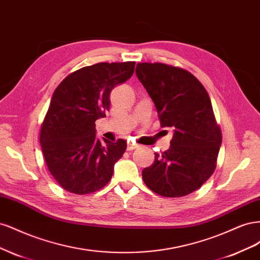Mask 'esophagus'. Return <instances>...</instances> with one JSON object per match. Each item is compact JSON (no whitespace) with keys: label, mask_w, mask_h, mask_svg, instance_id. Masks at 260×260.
Segmentation results:
<instances>
[{"label":"esophagus","mask_w":260,"mask_h":260,"mask_svg":"<svg viewBox=\"0 0 260 260\" xmlns=\"http://www.w3.org/2000/svg\"><path fill=\"white\" fill-rule=\"evenodd\" d=\"M138 147H139V145H138V144H135V143L129 142V143L127 144V149H128V151H133V149H136V148H138Z\"/></svg>","instance_id":"34e87169"}]
</instances>
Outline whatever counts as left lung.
<instances>
[{
    "label": "left lung",
    "instance_id": "1",
    "mask_svg": "<svg viewBox=\"0 0 260 260\" xmlns=\"http://www.w3.org/2000/svg\"><path fill=\"white\" fill-rule=\"evenodd\" d=\"M136 74L154 102L161 127L174 129L170 147L155 153L152 166L143 169L144 182L166 198L185 196L214 174L221 146L208 93L192 74L161 62H139Z\"/></svg>",
    "mask_w": 260,
    "mask_h": 260
}]
</instances>
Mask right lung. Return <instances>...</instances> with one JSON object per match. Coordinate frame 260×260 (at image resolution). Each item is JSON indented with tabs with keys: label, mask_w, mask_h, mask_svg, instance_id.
<instances>
[{
	"label": "right lung",
	"mask_w": 260,
	"mask_h": 260,
	"mask_svg": "<svg viewBox=\"0 0 260 260\" xmlns=\"http://www.w3.org/2000/svg\"><path fill=\"white\" fill-rule=\"evenodd\" d=\"M135 61L99 62L70 74L55 89L40 132L51 175L64 190L89 194L112 179L127 143L96 138L95 120L109 109V93L130 79Z\"/></svg>",
	"instance_id": "obj_1"
}]
</instances>
